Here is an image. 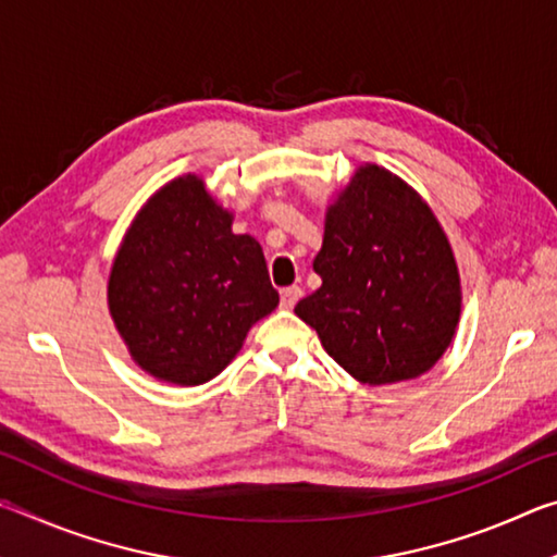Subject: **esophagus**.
I'll list each match as a JSON object with an SVG mask.
<instances>
[{
    "label": "esophagus",
    "mask_w": 557,
    "mask_h": 557,
    "mask_svg": "<svg viewBox=\"0 0 557 557\" xmlns=\"http://www.w3.org/2000/svg\"><path fill=\"white\" fill-rule=\"evenodd\" d=\"M299 297H301L299 287H287V289L280 292V305L285 309H292L299 301Z\"/></svg>",
    "instance_id": "1"
}]
</instances>
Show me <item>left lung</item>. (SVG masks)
Returning <instances> with one entry per match:
<instances>
[{
	"mask_svg": "<svg viewBox=\"0 0 557 557\" xmlns=\"http://www.w3.org/2000/svg\"><path fill=\"white\" fill-rule=\"evenodd\" d=\"M314 272L322 287L295 314L356 381L418 379L455 338V252L422 196L388 169L358 166L329 206Z\"/></svg>",
	"mask_w": 557,
	"mask_h": 557,
	"instance_id": "obj_1",
	"label": "left lung"
}]
</instances>
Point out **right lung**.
Here are the masks:
<instances>
[{
    "instance_id": "obj_1",
    "label": "right lung",
    "mask_w": 557,
    "mask_h": 557,
    "mask_svg": "<svg viewBox=\"0 0 557 557\" xmlns=\"http://www.w3.org/2000/svg\"><path fill=\"white\" fill-rule=\"evenodd\" d=\"M184 174L149 199L120 243L108 280L115 329L139 369L174 385H201L280 305L252 235Z\"/></svg>"
}]
</instances>
